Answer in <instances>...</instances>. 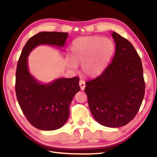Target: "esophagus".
<instances>
[{
	"instance_id": "esophagus-1",
	"label": "esophagus",
	"mask_w": 157,
	"mask_h": 157,
	"mask_svg": "<svg viewBox=\"0 0 157 157\" xmlns=\"http://www.w3.org/2000/svg\"><path fill=\"white\" fill-rule=\"evenodd\" d=\"M79 86H80V88H81L82 90H83L85 89L86 83H85L84 81H83V80H80L79 82Z\"/></svg>"
}]
</instances>
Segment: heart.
Segmentation results:
<instances>
[{"mask_svg":"<svg viewBox=\"0 0 157 157\" xmlns=\"http://www.w3.org/2000/svg\"><path fill=\"white\" fill-rule=\"evenodd\" d=\"M115 51L111 39L101 37H81L73 43L72 59L68 60L70 67L82 65L83 71L89 76L101 74L110 61Z\"/></svg>","mask_w":157,"mask_h":157,"instance_id":"heart-1","label":"heart"}]
</instances>
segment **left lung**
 I'll use <instances>...</instances> for the list:
<instances>
[{"label":"left lung","instance_id":"obj_1","mask_svg":"<svg viewBox=\"0 0 157 157\" xmlns=\"http://www.w3.org/2000/svg\"><path fill=\"white\" fill-rule=\"evenodd\" d=\"M116 52L101 74L87 82L85 92L90 110L104 126L118 128L132 120L145 92L141 59L131 43L113 32Z\"/></svg>","mask_w":157,"mask_h":157}]
</instances>
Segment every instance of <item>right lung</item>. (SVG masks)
Instances as JSON below:
<instances>
[{"label": "right lung", "instance_id": "1", "mask_svg": "<svg viewBox=\"0 0 157 157\" xmlns=\"http://www.w3.org/2000/svg\"><path fill=\"white\" fill-rule=\"evenodd\" d=\"M67 37V33H39L28 40L18 61L15 82L18 102L28 121L39 130H54L64 125L73 98L80 90L79 78H59L42 84L29 73L27 57L39 45L63 47Z\"/></svg>", "mask_w": 157, "mask_h": 157}]
</instances>
